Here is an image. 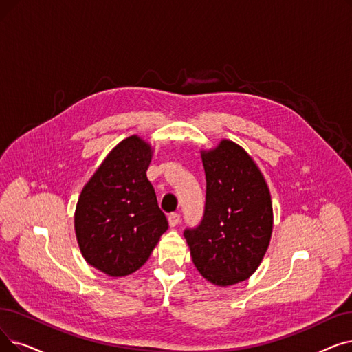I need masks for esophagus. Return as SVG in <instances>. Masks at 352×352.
<instances>
[{
	"instance_id": "34e87169",
	"label": "esophagus",
	"mask_w": 352,
	"mask_h": 352,
	"mask_svg": "<svg viewBox=\"0 0 352 352\" xmlns=\"http://www.w3.org/2000/svg\"><path fill=\"white\" fill-rule=\"evenodd\" d=\"M179 221H181V216H179L178 212H171L170 216H168V223H170V226H171V227L178 226V224H179Z\"/></svg>"
}]
</instances>
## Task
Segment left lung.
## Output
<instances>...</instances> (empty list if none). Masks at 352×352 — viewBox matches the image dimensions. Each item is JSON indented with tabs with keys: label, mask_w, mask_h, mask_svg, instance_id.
Here are the masks:
<instances>
[{
	"label": "left lung",
	"mask_w": 352,
	"mask_h": 352,
	"mask_svg": "<svg viewBox=\"0 0 352 352\" xmlns=\"http://www.w3.org/2000/svg\"><path fill=\"white\" fill-rule=\"evenodd\" d=\"M206 171V207L201 223L184 237L192 263L217 286L246 280L261 265L273 230L267 184L240 145L223 140L201 151Z\"/></svg>",
	"instance_id": "obj_1"
}]
</instances>
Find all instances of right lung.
Here are the masks:
<instances>
[{
    "instance_id": "obj_1",
    "label": "right lung",
    "mask_w": 352,
    "mask_h": 352,
    "mask_svg": "<svg viewBox=\"0 0 352 352\" xmlns=\"http://www.w3.org/2000/svg\"><path fill=\"white\" fill-rule=\"evenodd\" d=\"M152 148L132 135L119 142L87 184L74 212L85 261L113 278L128 276L149 258L168 221L146 178Z\"/></svg>"
}]
</instances>
